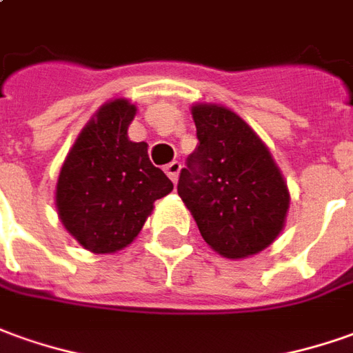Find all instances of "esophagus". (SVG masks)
Masks as SVG:
<instances>
[{"instance_id":"34e87169","label":"esophagus","mask_w":353,"mask_h":353,"mask_svg":"<svg viewBox=\"0 0 353 353\" xmlns=\"http://www.w3.org/2000/svg\"><path fill=\"white\" fill-rule=\"evenodd\" d=\"M165 172H167V176L176 184V181H179V172H181V163L179 161L169 163V165L165 167Z\"/></svg>"}]
</instances>
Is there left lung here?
I'll return each mask as SVG.
<instances>
[{
    "label": "left lung",
    "mask_w": 353,
    "mask_h": 353,
    "mask_svg": "<svg viewBox=\"0 0 353 353\" xmlns=\"http://www.w3.org/2000/svg\"><path fill=\"white\" fill-rule=\"evenodd\" d=\"M200 144L181 171L179 196L208 246L228 259L269 248L286 225L290 192L269 148L228 107L194 103Z\"/></svg>",
    "instance_id": "left-lung-1"
}]
</instances>
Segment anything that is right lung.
I'll return each instance as SVG.
<instances>
[{
  "mask_svg": "<svg viewBox=\"0 0 353 353\" xmlns=\"http://www.w3.org/2000/svg\"><path fill=\"white\" fill-rule=\"evenodd\" d=\"M136 105L117 98L99 107L61 165L55 208L70 236L92 254H115L134 242L153 203L172 190L153 167L145 142H132Z\"/></svg>",
  "mask_w": 353,
  "mask_h": 353,
  "instance_id": "add662e5",
  "label": "right lung"
}]
</instances>
